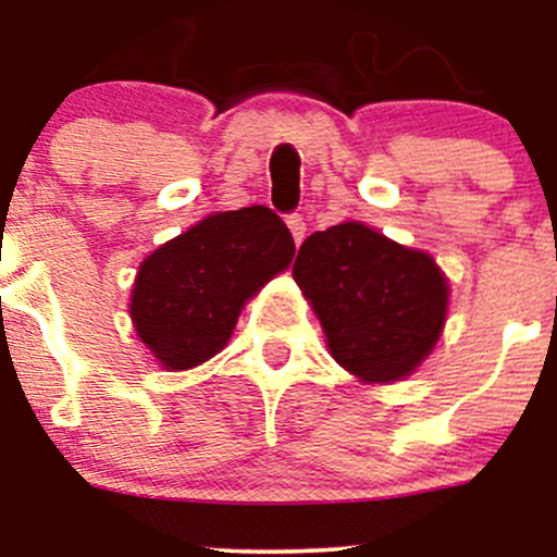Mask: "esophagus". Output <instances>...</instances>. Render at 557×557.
Masks as SVG:
<instances>
[{"label": "esophagus", "instance_id": "obj_1", "mask_svg": "<svg viewBox=\"0 0 557 557\" xmlns=\"http://www.w3.org/2000/svg\"><path fill=\"white\" fill-rule=\"evenodd\" d=\"M287 227H290V235H293V240H296V246H300V240H304V235H306V225H304V220H300V214L287 216Z\"/></svg>", "mask_w": 557, "mask_h": 557}]
</instances>
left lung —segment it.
<instances>
[{"label": "left lung", "instance_id": "obj_1", "mask_svg": "<svg viewBox=\"0 0 557 557\" xmlns=\"http://www.w3.org/2000/svg\"><path fill=\"white\" fill-rule=\"evenodd\" d=\"M296 280L332 359L367 385L406 380L432 354L447 319V285L426 251L348 220L309 235Z\"/></svg>", "mask_w": 557, "mask_h": 557}]
</instances>
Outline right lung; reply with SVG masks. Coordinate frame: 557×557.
Instances as JSON below:
<instances>
[{"label": "right lung", "instance_id": "add662e5", "mask_svg": "<svg viewBox=\"0 0 557 557\" xmlns=\"http://www.w3.org/2000/svg\"><path fill=\"white\" fill-rule=\"evenodd\" d=\"M293 253L290 230L259 203L203 216L140 261L127 306L138 341L168 372L209 361Z\"/></svg>", "mask_w": 557, "mask_h": 557}]
</instances>
